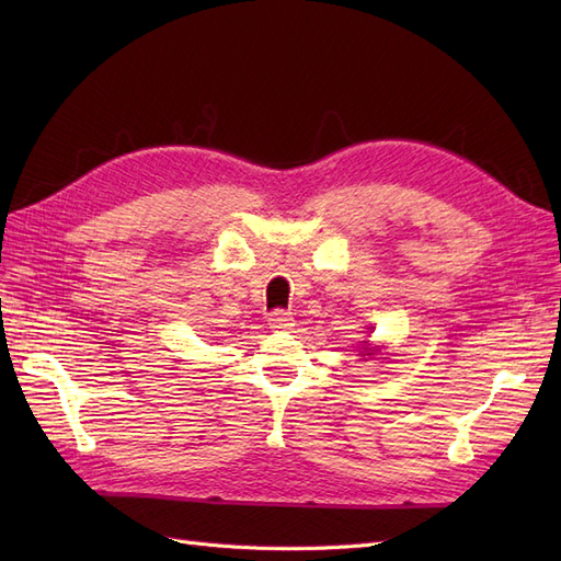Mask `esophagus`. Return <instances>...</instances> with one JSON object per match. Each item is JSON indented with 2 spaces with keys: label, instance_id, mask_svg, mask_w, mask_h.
Segmentation results:
<instances>
[{
  "label": "esophagus",
  "instance_id": "obj_1",
  "mask_svg": "<svg viewBox=\"0 0 561 561\" xmlns=\"http://www.w3.org/2000/svg\"><path fill=\"white\" fill-rule=\"evenodd\" d=\"M266 322L271 330H290L295 325V318H293V313L278 309V311H271L266 316Z\"/></svg>",
  "mask_w": 561,
  "mask_h": 561
}]
</instances>
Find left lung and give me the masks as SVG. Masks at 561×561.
<instances>
[{
  "label": "left lung",
  "instance_id": "1",
  "mask_svg": "<svg viewBox=\"0 0 561 561\" xmlns=\"http://www.w3.org/2000/svg\"><path fill=\"white\" fill-rule=\"evenodd\" d=\"M365 346H363V358H365V355H369V358H371V355H379L381 353V348L379 346H369V342H363Z\"/></svg>",
  "mask_w": 561,
  "mask_h": 561
}]
</instances>
